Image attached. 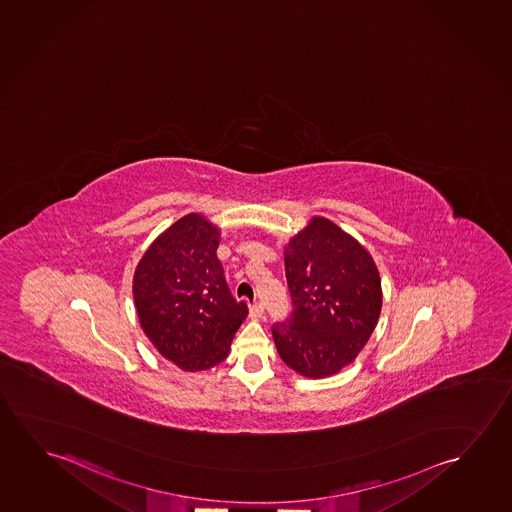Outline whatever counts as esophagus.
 Here are the masks:
<instances>
[{"label": "esophagus", "instance_id": "34e87169", "mask_svg": "<svg viewBox=\"0 0 512 512\" xmlns=\"http://www.w3.org/2000/svg\"><path fill=\"white\" fill-rule=\"evenodd\" d=\"M264 315V306L260 303H255L250 306V317L253 320H259Z\"/></svg>", "mask_w": 512, "mask_h": 512}]
</instances>
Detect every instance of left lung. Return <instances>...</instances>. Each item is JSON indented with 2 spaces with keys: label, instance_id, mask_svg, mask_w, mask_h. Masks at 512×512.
<instances>
[{
  "label": "left lung",
  "instance_id": "8db88e82",
  "mask_svg": "<svg viewBox=\"0 0 512 512\" xmlns=\"http://www.w3.org/2000/svg\"><path fill=\"white\" fill-rule=\"evenodd\" d=\"M283 255L294 310L273 327L276 350L303 377H331L354 363L377 326V266L356 237L324 216H313Z\"/></svg>",
  "mask_w": 512,
  "mask_h": 512
}]
</instances>
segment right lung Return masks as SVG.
<instances>
[{"label": "right lung", "mask_w": 512, "mask_h": 512, "mask_svg": "<svg viewBox=\"0 0 512 512\" xmlns=\"http://www.w3.org/2000/svg\"><path fill=\"white\" fill-rule=\"evenodd\" d=\"M220 229L200 213L179 218L149 245L134 275L142 331L160 356L183 371L209 370L229 356L248 315L216 257Z\"/></svg>", "instance_id": "add662e5"}]
</instances>
